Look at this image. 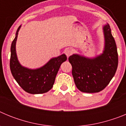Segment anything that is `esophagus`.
Segmentation results:
<instances>
[{"label": "esophagus", "instance_id": "esophagus-1", "mask_svg": "<svg viewBox=\"0 0 126 126\" xmlns=\"http://www.w3.org/2000/svg\"><path fill=\"white\" fill-rule=\"evenodd\" d=\"M65 55H67V57H69L70 55H72V53H73V51L71 50V49H67V50H65Z\"/></svg>", "mask_w": 126, "mask_h": 126}]
</instances>
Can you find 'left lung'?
<instances>
[{
    "label": "left lung",
    "mask_w": 126,
    "mask_h": 126,
    "mask_svg": "<svg viewBox=\"0 0 126 126\" xmlns=\"http://www.w3.org/2000/svg\"><path fill=\"white\" fill-rule=\"evenodd\" d=\"M105 45L103 53L93 58L73 54L69 57L76 87L84 93H97L109 84L118 65L116 43L109 24L103 26Z\"/></svg>",
    "instance_id": "left-lung-1"
}]
</instances>
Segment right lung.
Listing matches in <instances>:
<instances>
[{"mask_svg": "<svg viewBox=\"0 0 126 126\" xmlns=\"http://www.w3.org/2000/svg\"><path fill=\"white\" fill-rule=\"evenodd\" d=\"M19 26L16 33V37L12 42L11 47L10 69L14 78L19 85L31 94H42L47 93L52 89L57 74L62 62L67 60L65 54L52 58L46 64L40 68L32 69L23 66L17 59L16 44Z\"/></svg>", "mask_w": 126, "mask_h": 126, "instance_id": "obj_1", "label": "right lung"}]
</instances>
